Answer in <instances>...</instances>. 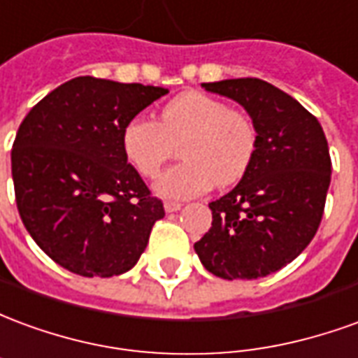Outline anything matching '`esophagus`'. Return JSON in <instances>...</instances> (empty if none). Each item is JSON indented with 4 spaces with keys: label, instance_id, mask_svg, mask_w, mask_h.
Here are the masks:
<instances>
[{
    "label": "esophagus",
    "instance_id": "obj_1",
    "mask_svg": "<svg viewBox=\"0 0 358 358\" xmlns=\"http://www.w3.org/2000/svg\"><path fill=\"white\" fill-rule=\"evenodd\" d=\"M180 209H182V205H180V203H172V201L164 203V210H166V213H178Z\"/></svg>",
    "mask_w": 358,
    "mask_h": 358
}]
</instances>
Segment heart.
<instances>
[{"label":"heart","instance_id":"heart-1","mask_svg":"<svg viewBox=\"0 0 358 358\" xmlns=\"http://www.w3.org/2000/svg\"><path fill=\"white\" fill-rule=\"evenodd\" d=\"M180 148L184 163L172 166L155 182L164 199H189L215 186H230L248 172L257 151V130L248 115L230 109L222 99L201 92L172 97L159 113V122L134 117L122 128L120 143L128 163L141 176L153 178Z\"/></svg>","mask_w":358,"mask_h":358}]
</instances>
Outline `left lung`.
Segmentation results:
<instances>
[{
    "label": "left lung",
    "mask_w": 358,
    "mask_h": 358,
    "mask_svg": "<svg viewBox=\"0 0 358 358\" xmlns=\"http://www.w3.org/2000/svg\"><path fill=\"white\" fill-rule=\"evenodd\" d=\"M201 86L248 110L257 151L240 184L209 203L213 226L195 253L224 280L268 276L292 263L320 226L331 176L328 141L316 117L268 82L232 78Z\"/></svg>",
    "instance_id": "8db88e82"
}]
</instances>
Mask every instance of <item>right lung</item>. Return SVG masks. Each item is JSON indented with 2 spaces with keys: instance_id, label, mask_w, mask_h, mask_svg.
<instances>
[{
  "instance_id": "add662e5",
  "label": "right lung",
  "mask_w": 358,
  "mask_h": 358,
  "mask_svg": "<svg viewBox=\"0 0 358 358\" xmlns=\"http://www.w3.org/2000/svg\"><path fill=\"white\" fill-rule=\"evenodd\" d=\"M169 90L78 76L36 103L11 149L22 224L45 255L80 276L130 270L164 217L128 163L124 124Z\"/></svg>"
}]
</instances>
